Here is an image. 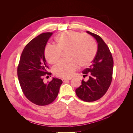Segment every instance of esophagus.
Segmentation results:
<instances>
[{
  "mask_svg": "<svg viewBox=\"0 0 133 133\" xmlns=\"http://www.w3.org/2000/svg\"><path fill=\"white\" fill-rule=\"evenodd\" d=\"M71 79V78H63L62 80L63 82H66L68 81V80H70Z\"/></svg>",
  "mask_w": 133,
  "mask_h": 133,
  "instance_id": "esophagus-1",
  "label": "esophagus"
}]
</instances>
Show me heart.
Segmentation results:
<instances>
[{"label": "heart", "mask_w": 133, "mask_h": 133, "mask_svg": "<svg viewBox=\"0 0 133 133\" xmlns=\"http://www.w3.org/2000/svg\"><path fill=\"white\" fill-rule=\"evenodd\" d=\"M56 46L48 45L44 55L51 64L57 62L61 51H65L68 60L58 63L53 68L54 74L60 77L69 78L77 69L78 65L85 67L91 63L97 52V45L89 36L73 30L63 32L55 37Z\"/></svg>", "instance_id": "b5f03b06"}]
</instances>
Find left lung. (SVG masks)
Segmentation results:
<instances>
[{"mask_svg": "<svg viewBox=\"0 0 133 133\" xmlns=\"http://www.w3.org/2000/svg\"><path fill=\"white\" fill-rule=\"evenodd\" d=\"M98 43V50L91 65L84 69L83 76L89 80L82 81V85L76 88L78 97L84 102H94L101 98L109 88L112 78L113 59L108 45L99 35L87 31Z\"/></svg>", "mask_w": 133, "mask_h": 133, "instance_id": "1", "label": "left lung"}]
</instances>
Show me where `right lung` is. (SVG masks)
Segmentation results:
<instances>
[{
  "label": "right lung",
  "mask_w": 133,
  "mask_h": 133,
  "mask_svg": "<svg viewBox=\"0 0 133 133\" xmlns=\"http://www.w3.org/2000/svg\"><path fill=\"white\" fill-rule=\"evenodd\" d=\"M52 34L44 33L32 39L23 49L17 69L24 94L29 101L40 106L47 105L54 101L63 83L56 78L47 83L43 82L44 76L51 74L47 71L44 50Z\"/></svg>",
  "instance_id": "1"
}]
</instances>
